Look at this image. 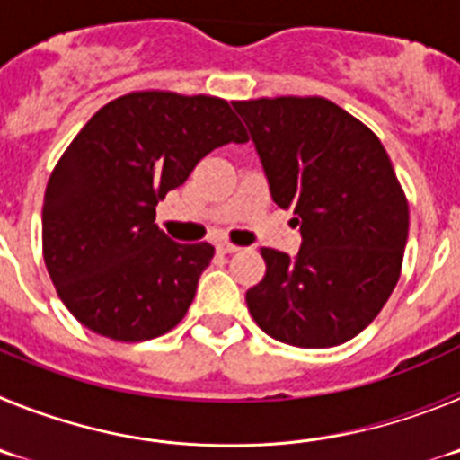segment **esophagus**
I'll return each instance as SVG.
<instances>
[{"mask_svg": "<svg viewBox=\"0 0 460 460\" xmlns=\"http://www.w3.org/2000/svg\"><path fill=\"white\" fill-rule=\"evenodd\" d=\"M217 251H218V253H237L239 246H237V243H233V242H227V239H218Z\"/></svg>", "mask_w": 460, "mask_h": 460, "instance_id": "esophagus-1", "label": "esophagus"}]
</instances>
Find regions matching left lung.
Instances as JSON below:
<instances>
[{"mask_svg": "<svg viewBox=\"0 0 460 460\" xmlns=\"http://www.w3.org/2000/svg\"><path fill=\"white\" fill-rule=\"evenodd\" d=\"M280 209L296 214L295 258L260 249L246 292L258 327L295 348H334L376 320L396 288L408 198L376 133L323 96L234 101Z\"/></svg>", "mask_w": 460, "mask_h": 460, "instance_id": "obj_1", "label": "left lung"}]
</instances>
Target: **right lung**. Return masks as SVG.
<instances>
[{
	"mask_svg": "<svg viewBox=\"0 0 460 460\" xmlns=\"http://www.w3.org/2000/svg\"><path fill=\"white\" fill-rule=\"evenodd\" d=\"M246 140L227 101L158 89L124 93L83 126L43 198V260L73 318L121 343L180 324L214 246L172 242L156 205L211 149Z\"/></svg>",
	"mask_w": 460,
	"mask_h": 460,
	"instance_id": "add662e5",
	"label": "right lung"
}]
</instances>
